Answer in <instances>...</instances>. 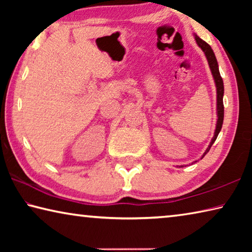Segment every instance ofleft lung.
I'll list each match as a JSON object with an SVG mask.
<instances>
[{"mask_svg": "<svg viewBox=\"0 0 252 252\" xmlns=\"http://www.w3.org/2000/svg\"><path fill=\"white\" fill-rule=\"evenodd\" d=\"M194 39H195V41H197V44L200 46V48H201V50L204 52V55H206L208 63H209V66H210L211 73L213 75V79H215V83H216V88H217V117H218V119H217L215 135H213V138L211 140L210 144H209V147L206 150V152L203 153V156H202V158H203L209 152V150H210L212 144L215 143L217 136H218L219 132L221 131V127H222L223 116H224V108H223L224 89H223V81H222V78H221L220 72H219L218 62H217L216 55H215V53H213L211 46L209 45L207 42H204L203 40L200 39L198 35H195V34H194Z\"/></svg>", "mask_w": 252, "mask_h": 252, "instance_id": "obj_1", "label": "left lung"}]
</instances>
